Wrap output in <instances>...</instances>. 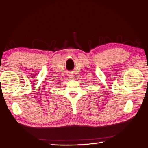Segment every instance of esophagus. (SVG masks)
I'll list each match as a JSON object with an SVG mask.
<instances>
[{
  "instance_id": "esophagus-1",
  "label": "esophagus",
  "mask_w": 148,
  "mask_h": 148,
  "mask_svg": "<svg viewBox=\"0 0 148 148\" xmlns=\"http://www.w3.org/2000/svg\"><path fill=\"white\" fill-rule=\"evenodd\" d=\"M68 77L70 78H73V77H74V76H73L72 74H69V75H68Z\"/></svg>"
}]
</instances>
